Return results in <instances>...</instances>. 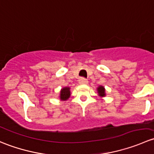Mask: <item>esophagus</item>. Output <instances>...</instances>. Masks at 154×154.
Returning a JSON list of instances; mask_svg holds the SVG:
<instances>
[{
  "instance_id": "34e87169",
  "label": "esophagus",
  "mask_w": 154,
  "mask_h": 154,
  "mask_svg": "<svg viewBox=\"0 0 154 154\" xmlns=\"http://www.w3.org/2000/svg\"><path fill=\"white\" fill-rule=\"evenodd\" d=\"M88 82V80L84 78V77H81V78H80V80H79V83H80V84H87Z\"/></svg>"
}]
</instances>
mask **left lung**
<instances>
[{"label":"left lung","mask_w":154,"mask_h":154,"mask_svg":"<svg viewBox=\"0 0 154 154\" xmlns=\"http://www.w3.org/2000/svg\"><path fill=\"white\" fill-rule=\"evenodd\" d=\"M97 91H98V94L100 96H102V97L105 96V88H104V87L99 86L98 88H97Z\"/></svg>","instance_id":"left-lung-1"}]
</instances>
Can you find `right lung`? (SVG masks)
<instances>
[{"mask_svg": "<svg viewBox=\"0 0 154 154\" xmlns=\"http://www.w3.org/2000/svg\"><path fill=\"white\" fill-rule=\"evenodd\" d=\"M70 88L68 87H66V88H63L61 90V92H60V99L63 100H67L68 97H70Z\"/></svg>", "mask_w": 154, "mask_h": 154, "instance_id": "1", "label": "right lung"}]
</instances>
